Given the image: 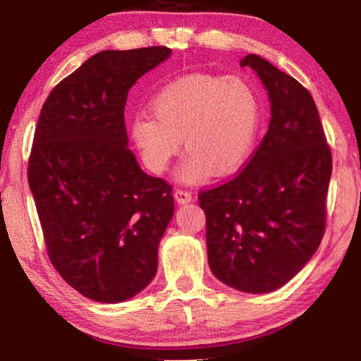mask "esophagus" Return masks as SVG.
Instances as JSON below:
<instances>
[{
  "mask_svg": "<svg viewBox=\"0 0 361 361\" xmlns=\"http://www.w3.org/2000/svg\"><path fill=\"white\" fill-rule=\"evenodd\" d=\"M173 197L180 204H186V203L192 202V194L188 192V190H183V189H176L173 192Z\"/></svg>",
  "mask_w": 361,
  "mask_h": 361,
  "instance_id": "obj_1",
  "label": "esophagus"
}]
</instances>
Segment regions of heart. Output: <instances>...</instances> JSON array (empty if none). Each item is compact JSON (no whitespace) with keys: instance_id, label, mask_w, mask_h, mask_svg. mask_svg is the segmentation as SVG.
<instances>
[{"instance_id":"b5f03b06","label":"heart","mask_w":361,"mask_h":361,"mask_svg":"<svg viewBox=\"0 0 361 361\" xmlns=\"http://www.w3.org/2000/svg\"><path fill=\"white\" fill-rule=\"evenodd\" d=\"M152 114L130 121V137L142 163L163 173L185 141L186 158L176 173L183 185L235 173L247 163L262 124L256 88L239 75L189 74L152 97Z\"/></svg>"}]
</instances>
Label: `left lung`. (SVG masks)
Returning a JSON list of instances; mask_svg holds the SVG:
<instances>
[{"label":"left lung","instance_id":"obj_1","mask_svg":"<svg viewBox=\"0 0 361 361\" xmlns=\"http://www.w3.org/2000/svg\"><path fill=\"white\" fill-rule=\"evenodd\" d=\"M270 99V124L234 180L198 194L212 274L245 293H268L295 278L324 234L332 155L313 97L268 60L248 54Z\"/></svg>","mask_w":361,"mask_h":361}]
</instances>
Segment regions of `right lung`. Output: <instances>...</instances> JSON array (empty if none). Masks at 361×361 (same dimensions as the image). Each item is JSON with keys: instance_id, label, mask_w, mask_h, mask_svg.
Here are the masks:
<instances>
[{"instance_id": "1", "label": "right lung", "mask_w": 361, "mask_h": 361, "mask_svg": "<svg viewBox=\"0 0 361 361\" xmlns=\"http://www.w3.org/2000/svg\"><path fill=\"white\" fill-rule=\"evenodd\" d=\"M171 54L97 52L51 91L38 118L27 180L46 250L60 276L97 302L149 286L173 217L172 186L137 164L124 122L128 90Z\"/></svg>"}]
</instances>
